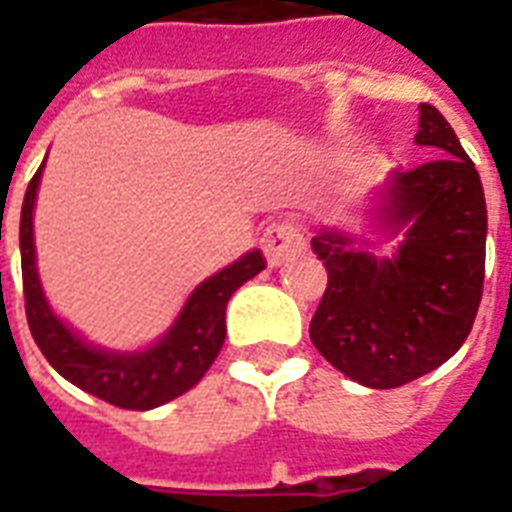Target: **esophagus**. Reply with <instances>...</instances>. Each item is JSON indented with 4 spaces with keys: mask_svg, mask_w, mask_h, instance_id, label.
Wrapping results in <instances>:
<instances>
[{
    "mask_svg": "<svg viewBox=\"0 0 512 512\" xmlns=\"http://www.w3.org/2000/svg\"><path fill=\"white\" fill-rule=\"evenodd\" d=\"M260 247H263L268 265L276 268V265L287 263L289 257H295L305 247V233L295 220H276V223L265 228Z\"/></svg>",
    "mask_w": 512,
    "mask_h": 512,
    "instance_id": "1",
    "label": "esophagus"
}]
</instances>
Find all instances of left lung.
I'll return each instance as SVG.
<instances>
[{"mask_svg": "<svg viewBox=\"0 0 512 512\" xmlns=\"http://www.w3.org/2000/svg\"><path fill=\"white\" fill-rule=\"evenodd\" d=\"M414 140L446 156L398 172L382 193L380 215L409 223L393 260L356 252L337 231L311 241L329 276L311 340L366 388H398L452 358L484 295L486 201L476 164L428 103H420Z\"/></svg>", "mask_w": 512, "mask_h": 512, "instance_id": "left-lung-1", "label": "left lung"}]
</instances>
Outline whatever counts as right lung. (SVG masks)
Listing matches in <instances>:
<instances>
[{"mask_svg":"<svg viewBox=\"0 0 512 512\" xmlns=\"http://www.w3.org/2000/svg\"><path fill=\"white\" fill-rule=\"evenodd\" d=\"M44 167V164H42ZM42 167L31 177L20 209V268H23V297L26 319L34 342L76 388L103 398L119 409L146 412L172 398L183 396L207 374L225 340V305L236 289L265 268L260 249L249 252L239 263L228 265L207 279L185 303L180 319L159 345L143 353H106L84 345L74 332L55 319L44 300L34 263V201Z\"/></svg>","mask_w":512,"mask_h":512,"instance_id":"obj_1","label":"right lung"}]
</instances>
